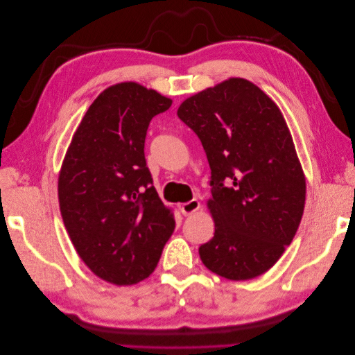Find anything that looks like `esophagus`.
Listing matches in <instances>:
<instances>
[{
  "label": "esophagus",
  "instance_id": "esophagus-1",
  "mask_svg": "<svg viewBox=\"0 0 355 355\" xmlns=\"http://www.w3.org/2000/svg\"><path fill=\"white\" fill-rule=\"evenodd\" d=\"M200 209V201L198 200H191L188 202H184L180 204L179 206V210L182 214H185V216H188V214H192L194 211H197Z\"/></svg>",
  "mask_w": 355,
  "mask_h": 355
}]
</instances>
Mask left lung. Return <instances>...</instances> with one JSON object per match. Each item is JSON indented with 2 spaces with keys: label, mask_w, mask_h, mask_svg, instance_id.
<instances>
[{
  "label": "left lung",
  "mask_w": 355,
  "mask_h": 355,
  "mask_svg": "<svg viewBox=\"0 0 355 355\" xmlns=\"http://www.w3.org/2000/svg\"><path fill=\"white\" fill-rule=\"evenodd\" d=\"M211 170L213 239L202 263L240 282L270 270L292 243L306 184L292 135L275 102L244 78L225 80L180 103Z\"/></svg>",
  "instance_id": "1"
}]
</instances>
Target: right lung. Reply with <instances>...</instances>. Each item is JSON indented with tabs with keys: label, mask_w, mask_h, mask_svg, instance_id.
<instances>
[{
	"label": "right lung",
	"mask_w": 355,
	"mask_h": 355,
	"mask_svg": "<svg viewBox=\"0 0 355 355\" xmlns=\"http://www.w3.org/2000/svg\"><path fill=\"white\" fill-rule=\"evenodd\" d=\"M171 99L128 81L105 89L73 133L58 182L59 206L83 262L130 286L153 274L175 231L146 167L145 137Z\"/></svg>",
	"instance_id": "add662e5"
}]
</instances>
